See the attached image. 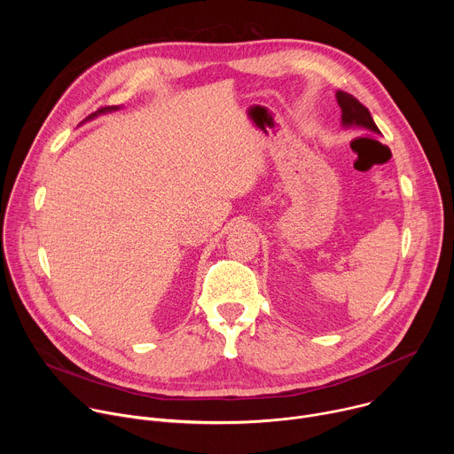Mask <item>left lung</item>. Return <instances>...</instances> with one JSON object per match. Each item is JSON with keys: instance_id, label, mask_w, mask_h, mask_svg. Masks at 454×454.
<instances>
[{"instance_id": "1", "label": "left lung", "mask_w": 454, "mask_h": 454, "mask_svg": "<svg viewBox=\"0 0 454 454\" xmlns=\"http://www.w3.org/2000/svg\"><path fill=\"white\" fill-rule=\"evenodd\" d=\"M336 100L341 107V125L345 129H363V131L380 135L370 111L357 98L345 91H336Z\"/></svg>"}]
</instances>
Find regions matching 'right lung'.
<instances>
[{"label": "right lung", "mask_w": 454, "mask_h": 454, "mask_svg": "<svg viewBox=\"0 0 454 454\" xmlns=\"http://www.w3.org/2000/svg\"><path fill=\"white\" fill-rule=\"evenodd\" d=\"M116 109H120V106H107V107H102V109H98V111H95L93 114H90L86 120H93V118H97L98 114H106V113H111V111H116Z\"/></svg>", "instance_id": "obj_1"}]
</instances>
